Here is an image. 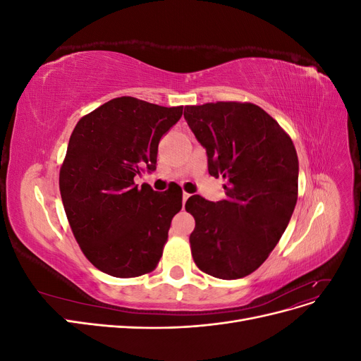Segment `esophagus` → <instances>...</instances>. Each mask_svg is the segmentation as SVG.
<instances>
[{
	"label": "esophagus",
	"instance_id": "esophagus-1",
	"mask_svg": "<svg viewBox=\"0 0 361 361\" xmlns=\"http://www.w3.org/2000/svg\"><path fill=\"white\" fill-rule=\"evenodd\" d=\"M190 199V194L188 192H183L182 194V202H183V204H185V202H187Z\"/></svg>",
	"mask_w": 361,
	"mask_h": 361
}]
</instances>
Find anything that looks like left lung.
Returning <instances> with one entry per match:
<instances>
[{
    "mask_svg": "<svg viewBox=\"0 0 361 361\" xmlns=\"http://www.w3.org/2000/svg\"><path fill=\"white\" fill-rule=\"evenodd\" d=\"M183 117L206 149L207 169L223 178L227 197L185 203L195 227L191 253L200 271L243 279L268 259L286 231L298 199V157L290 137L251 102L185 106Z\"/></svg>",
    "mask_w": 361,
    "mask_h": 361,
    "instance_id": "1",
    "label": "left lung"
}]
</instances>
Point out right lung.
Wrapping results in <instances>:
<instances>
[{
  "mask_svg": "<svg viewBox=\"0 0 361 361\" xmlns=\"http://www.w3.org/2000/svg\"><path fill=\"white\" fill-rule=\"evenodd\" d=\"M183 106L116 97L76 123L60 169V194L84 256L105 274L133 279L158 265L182 190L135 185L157 169L158 145Z\"/></svg>",
  "mask_w": 361,
  "mask_h": 361,
  "instance_id": "right-lung-1",
  "label": "right lung"
}]
</instances>
